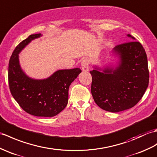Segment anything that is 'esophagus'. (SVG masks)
Wrapping results in <instances>:
<instances>
[{
    "label": "esophagus",
    "mask_w": 157,
    "mask_h": 157,
    "mask_svg": "<svg viewBox=\"0 0 157 157\" xmlns=\"http://www.w3.org/2000/svg\"><path fill=\"white\" fill-rule=\"evenodd\" d=\"M82 70L83 71H87L89 70V61L87 59H83L82 62Z\"/></svg>",
    "instance_id": "obj_1"
}]
</instances>
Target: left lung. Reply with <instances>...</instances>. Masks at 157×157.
<instances>
[{"instance_id": "obj_1", "label": "left lung", "mask_w": 157, "mask_h": 157, "mask_svg": "<svg viewBox=\"0 0 157 157\" xmlns=\"http://www.w3.org/2000/svg\"><path fill=\"white\" fill-rule=\"evenodd\" d=\"M116 46L111 52L114 63L94 65L91 92L103 110L118 112L134 106L148 87L149 72L145 50L135 38Z\"/></svg>"}]
</instances>
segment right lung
<instances>
[{
    "label": "right lung",
    "instance_id": "add662e5",
    "mask_svg": "<svg viewBox=\"0 0 157 157\" xmlns=\"http://www.w3.org/2000/svg\"><path fill=\"white\" fill-rule=\"evenodd\" d=\"M31 35L17 46L9 63V84L14 99L25 112L39 117H53L66 107L71 83L82 72L79 68L59 70L45 79H34L22 69L19 54L33 40Z\"/></svg>",
    "mask_w": 157,
    "mask_h": 157
}]
</instances>
